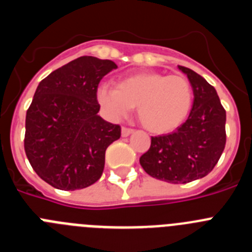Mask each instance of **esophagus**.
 <instances>
[{"label": "esophagus", "instance_id": "34e87169", "mask_svg": "<svg viewBox=\"0 0 252 252\" xmlns=\"http://www.w3.org/2000/svg\"><path fill=\"white\" fill-rule=\"evenodd\" d=\"M132 132H133V130L130 127H122V130H121V133L124 137H127L128 135H131Z\"/></svg>", "mask_w": 252, "mask_h": 252}]
</instances>
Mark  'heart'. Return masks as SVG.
Returning a JSON list of instances; mask_svg holds the SVG:
<instances>
[{
    "label": "heart",
    "mask_w": 252,
    "mask_h": 252,
    "mask_svg": "<svg viewBox=\"0 0 252 252\" xmlns=\"http://www.w3.org/2000/svg\"><path fill=\"white\" fill-rule=\"evenodd\" d=\"M106 115L119 120L137 107V117L153 133L174 131L186 121L193 104L192 84L182 75L142 72L120 79L116 87L101 84L95 93Z\"/></svg>",
    "instance_id": "b5f03b06"
}]
</instances>
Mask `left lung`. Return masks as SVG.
<instances>
[{"label":"left lung","instance_id":"obj_1","mask_svg":"<svg viewBox=\"0 0 252 252\" xmlns=\"http://www.w3.org/2000/svg\"><path fill=\"white\" fill-rule=\"evenodd\" d=\"M178 68L192 84V110L174 132L151 137L140 164L150 177L184 184L206 177L221 158L226 145V111L215 87L192 69Z\"/></svg>","mask_w":252,"mask_h":252}]
</instances>
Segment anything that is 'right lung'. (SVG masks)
Here are the masks:
<instances>
[{"mask_svg":"<svg viewBox=\"0 0 252 252\" xmlns=\"http://www.w3.org/2000/svg\"><path fill=\"white\" fill-rule=\"evenodd\" d=\"M116 68L112 60L81 57L37 86L26 112L24 148L35 173L51 187L75 190L101 178L106 149L120 139L121 127L97 115L95 93Z\"/></svg>","mask_w":252,"mask_h":252,"instance_id":"1","label":"right lung"}]
</instances>
